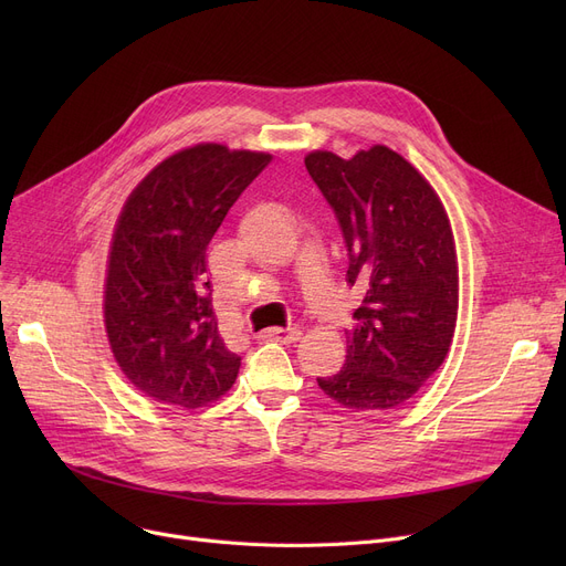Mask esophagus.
I'll use <instances>...</instances> for the list:
<instances>
[{
  "instance_id": "esophagus-1",
  "label": "esophagus",
  "mask_w": 566,
  "mask_h": 566,
  "mask_svg": "<svg viewBox=\"0 0 566 566\" xmlns=\"http://www.w3.org/2000/svg\"><path fill=\"white\" fill-rule=\"evenodd\" d=\"M261 339H268V342H282V344H293L301 339V331L298 328H271V331H263L261 333Z\"/></svg>"
}]
</instances>
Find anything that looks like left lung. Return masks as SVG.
Listing matches in <instances>:
<instances>
[{
  "label": "left lung",
  "mask_w": 566,
  "mask_h": 566,
  "mask_svg": "<svg viewBox=\"0 0 566 566\" xmlns=\"http://www.w3.org/2000/svg\"><path fill=\"white\" fill-rule=\"evenodd\" d=\"M305 167L342 227L346 282L365 291L346 363L318 388L355 412L397 408L452 346L459 263L448 213L427 178L382 144L350 160L312 151Z\"/></svg>",
  "instance_id": "left-lung-1"
}]
</instances>
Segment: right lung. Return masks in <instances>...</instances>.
<instances>
[{
  "mask_svg": "<svg viewBox=\"0 0 566 566\" xmlns=\"http://www.w3.org/2000/svg\"><path fill=\"white\" fill-rule=\"evenodd\" d=\"M271 160L197 144L148 171L124 203L107 261L105 331L118 367L154 401L208 406L241 369L218 331L206 250Z\"/></svg>",
  "mask_w": 566,
  "mask_h": 566,
  "instance_id": "1",
  "label": "right lung"
}]
</instances>
